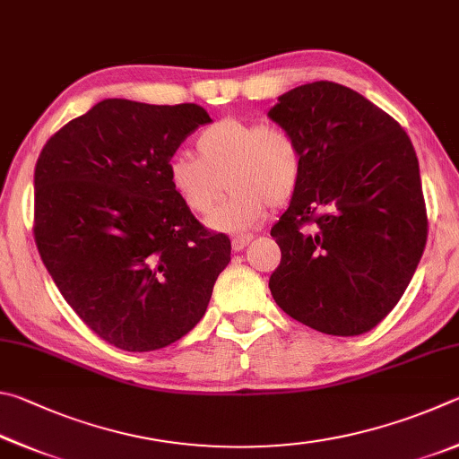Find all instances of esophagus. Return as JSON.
Masks as SVG:
<instances>
[{"mask_svg":"<svg viewBox=\"0 0 459 459\" xmlns=\"http://www.w3.org/2000/svg\"><path fill=\"white\" fill-rule=\"evenodd\" d=\"M250 239H252V234L234 236V238H231V250H234V252L244 250V247H246L247 244H250Z\"/></svg>","mask_w":459,"mask_h":459,"instance_id":"1","label":"esophagus"}]
</instances>
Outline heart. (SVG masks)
Masks as SVG:
<instances>
[{
  "label": "heart",
  "instance_id": "1",
  "mask_svg": "<svg viewBox=\"0 0 459 459\" xmlns=\"http://www.w3.org/2000/svg\"><path fill=\"white\" fill-rule=\"evenodd\" d=\"M197 157L177 152L167 163V179L181 204L207 215L221 199L225 183L231 195L209 217L223 231H244L264 220L270 205H284L302 179V149L282 126L228 117L209 125L195 139Z\"/></svg>",
  "mask_w": 459,
  "mask_h": 459
}]
</instances>
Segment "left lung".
<instances>
[{"mask_svg":"<svg viewBox=\"0 0 459 459\" xmlns=\"http://www.w3.org/2000/svg\"><path fill=\"white\" fill-rule=\"evenodd\" d=\"M268 117L296 136L304 159L290 207L270 231L282 252L270 292L318 333H368L395 308L428 242L411 139L365 96L328 80L282 94Z\"/></svg>","mask_w":459,"mask_h":459,"instance_id":"8db88e82","label":"left lung"}]
</instances>
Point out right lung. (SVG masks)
Returning a JSON list of instances; mask_svg holds the SVG:
<instances>
[{
	"instance_id": "1",
	"label": "right lung",
	"mask_w": 459,
	"mask_h": 459,
	"mask_svg": "<svg viewBox=\"0 0 459 459\" xmlns=\"http://www.w3.org/2000/svg\"><path fill=\"white\" fill-rule=\"evenodd\" d=\"M199 104L107 99L54 133L34 171V239L72 310L128 352L169 347L204 318L231 242L195 220L167 163Z\"/></svg>"
}]
</instances>
